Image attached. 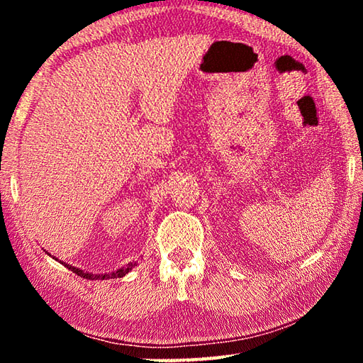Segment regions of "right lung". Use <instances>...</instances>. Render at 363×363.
I'll return each mask as SVG.
<instances>
[{
	"instance_id": "obj_1",
	"label": "right lung",
	"mask_w": 363,
	"mask_h": 363,
	"mask_svg": "<svg viewBox=\"0 0 363 363\" xmlns=\"http://www.w3.org/2000/svg\"><path fill=\"white\" fill-rule=\"evenodd\" d=\"M46 251V250H45ZM48 253V251H46ZM49 255V253H48ZM51 256V255H49ZM54 257V256H52ZM57 261V259H56ZM64 266L67 267V269H70L72 272H75L77 275H79V277H83V279H89V280H107V279H121V277H125V275L130 272V270H133L134 267L138 266L136 262H130V264H126V266H123V267H120V269H116L115 272H108V274H89V272H86V270H82V269H78V267H73V266H70V264H65V262H62Z\"/></svg>"
}]
</instances>
